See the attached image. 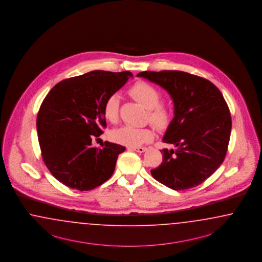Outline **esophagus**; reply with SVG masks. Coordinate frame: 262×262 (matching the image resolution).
Listing matches in <instances>:
<instances>
[{
	"label": "esophagus",
	"instance_id": "esophagus-1",
	"mask_svg": "<svg viewBox=\"0 0 262 262\" xmlns=\"http://www.w3.org/2000/svg\"><path fill=\"white\" fill-rule=\"evenodd\" d=\"M133 151H137V152H144V151H147V148L146 147H135V148H130Z\"/></svg>",
	"mask_w": 262,
	"mask_h": 262
}]
</instances>
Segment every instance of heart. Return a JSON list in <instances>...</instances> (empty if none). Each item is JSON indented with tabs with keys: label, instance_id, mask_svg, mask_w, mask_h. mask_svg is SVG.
Segmentation results:
<instances>
[{
	"label": "heart",
	"instance_id": "heart-1",
	"mask_svg": "<svg viewBox=\"0 0 262 262\" xmlns=\"http://www.w3.org/2000/svg\"><path fill=\"white\" fill-rule=\"evenodd\" d=\"M128 93L137 102L148 108V119L155 127L159 129H164L170 125L173 111L168 103L160 102L162 93L159 88L147 81L140 80L129 88ZM120 103L121 99L117 93L111 94L103 103V116L112 124L119 119ZM152 137L154 134L151 128L132 126L119 127L111 134V139L114 142L128 147L140 146L151 141Z\"/></svg>",
	"mask_w": 262,
	"mask_h": 262
}]
</instances>
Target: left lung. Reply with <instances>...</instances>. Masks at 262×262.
<instances>
[{
    "mask_svg": "<svg viewBox=\"0 0 262 262\" xmlns=\"http://www.w3.org/2000/svg\"><path fill=\"white\" fill-rule=\"evenodd\" d=\"M143 77L164 88L173 99L174 117L163 142L162 162L151 170L154 179L174 190L205 182L222 164L231 130L230 110L222 93L209 80L183 71H144Z\"/></svg>",
    "mask_w": 262,
    "mask_h": 262,
    "instance_id": "1",
    "label": "left lung"
}]
</instances>
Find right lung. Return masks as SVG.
I'll use <instances>...</instances> for the list:
<instances>
[{
    "instance_id": "right-lung-1",
    "label": "right lung",
    "mask_w": 262,
    "mask_h": 262,
    "mask_svg": "<svg viewBox=\"0 0 262 262\" xmlns=\"http://www.w3.org/2000/svg\"><path fill=\"white\" fill-rule=\"evenodd\" d=\"M130 72H89L63 79L40 105L36 128L41 156L51 174L72 189L88 191L111 178L124 146L103 143L92 147L106 127L103 105L119 90Z\"/></svg>"
}]
</instances>
